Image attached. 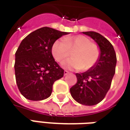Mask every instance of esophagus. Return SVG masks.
Instances as JSON below:
<instances>
[{"mask_svg":"<svg viewBox=\"0 0 130 130\" xmlns=\"http://www.w3.org/2000/svg\"><path fill=\"white\" fill-rule=\"evenodd\" d=\"M69 74V71H63V74H64V76H67V74Z\"/></svg>","mask_w":130,"mask_h":130,"instance_id":"obj_1","label":"esophagus"}]
</instances>
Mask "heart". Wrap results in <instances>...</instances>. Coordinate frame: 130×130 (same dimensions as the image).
I'll list each match as a JSON object with an SVG mask.
<instances>
[{"label": "heart", "instance_id": "1", "mask_svg": "<svg viewBox=\"0 0 130 130\" xmlns=\"http://www.w3.org/2000/svg\"><path fill=\"white\" fill-rule=\"evenodd\" d=\"M72 59L63 63L69 69L88 71L95 65L100 58L101 51L98 45L92 43L88 37L84 35L67 37L56 40L52 46V53L58 62H63L71 56Z\"/></svg>", "mask_w": 130, "mask_h": 130}]
</instances>
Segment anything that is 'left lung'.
Listing matches in <instances>:
<instances>
[{"instance_id":"obj_1","label":"left lung","mask_w":130,"mask_h":130,"mask_svg":"<svg viewBox=\"0 0 130 130\" xmlns=\"http://www.w3.org/2000/svg\"><path fill=\"white\" fill-rule=\"evenodd\" d=\"M99 46L100 58L91 69L76 74L77 83L70 88L72 98L80 104L94 105L103 100L115 73L117 57L113 46L105 37L95 32H84Z\"/></svg>"}]
</instances>
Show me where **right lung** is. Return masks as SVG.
Segmentation results:
<instances>
[{
    "mask_svg": "<svg viewBox=\"0 0 130 130\" xmlns=\"http://www.w3.org/2000/svg\"><path fill=\"white\" fill-rule=\"evenodd\" d=\"M69 34L44 27L29 34L15 53V74L19 91L30 101L49 98L56 80L63 70L55 61L52 46L56 39Z\"/></svg>",
    "mask_w": 130,
    "mask_h": 130,
    "instance_id": "add662e5",
    "label": "right lung"
}]
</instances>
